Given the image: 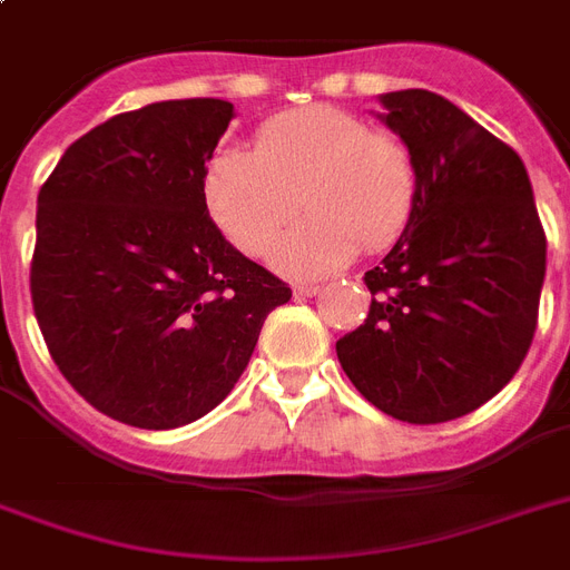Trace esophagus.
Segmentation results:
<instances>
[{"label":"esophagus","instance_id":"esophagus-1","mask_svg":"<svg viewBox=\"0 0 570 570\" xmlns=\"http://www.w3.org/2000/svg\"><path fill=\"white\" fill-rule=\"evenodd\" d=\"M295 295H298V298H313V295H320V286H316V284H298V286H295Z\"/></svg>","mask_w":570,"mask_h":570}]
</instances>
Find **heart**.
Here are the masks:
<instances>
[{"label": "heart", "mask_w": 570, "mask_h": 570, "mask_svg": "<svg viewBox=\"0 0 570 570\" xmlns=\"http://www.w3.org/2000/svg\"><path fill=\"white\" fill-rule=\"evenodd\" d=\"M416 186L405 138L334 106L266 120L257 154L222 147L204 174L209 215L248 257L272 254L298 204L311 213L277 254L304 277L343 266L357 248H390L411 222Z\"/></svg>", "instance_id": "obj_1"}]
</instances>
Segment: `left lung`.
I'll return each mask as SVG.
<instances>
[{
    "instance_id": "obj_1",
    "label": "left lung",
    "mask_w": 570,
    "mask_h": 570,
    "mask_svg": "<svg viewBox=\"0 0 570 570\" xmlns=\"http://www.w3.org/2000/svg\"><path fill=\"white\" fill-rule=\"evenodd\" d=\"M416 163V204L373 304L337 357L361 396L402 423L464 416L512 381L539 325L548 236L521 156L423 88L381 97Z\"/></svg>"
}]
</instances>
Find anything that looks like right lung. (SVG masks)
<instances>
[{
  "label": "right lung",
  "mask_w": 570,
  "mask_h": 570,
  "mask_svg": "<svg viewBox=\"0 0 570 570\" xmlns=\"http://www.w3.org/2000/svg\"><path fill=\"white\" fill-rule=\"evenodd\" d=\"M230 118L213 97L124 111L40 186L35 316L61 375L111 420L177 429L209 414L293 298L206 209V163Z\"/></svg>",
  "instance_id": "obj_1"
}]
</instances>
